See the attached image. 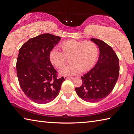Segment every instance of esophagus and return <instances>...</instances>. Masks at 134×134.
I'll return each instance as SVG.
<instances>
[{
    "label": "esophagus",
    "mask_w": 134,
    "mask_h": 134,
    "mask_svg": "<svg viewBox=\"0 0 134 134\" xmlns=\"http://www.w3.org/2000/svg\"><path fill=\"white\" fill-rule=\"evenodd\" d=\"M64 78L65 79H74V77H69V76H64Z\"/></svg>",
    "instance_id": "esophagus-1"
}]
</instances>
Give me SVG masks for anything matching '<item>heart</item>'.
I'll list each match as a JSON object with an SVG mask.
<instances>
[{
	"label": "heart",
	"instance_id": "1",
	"mask_svg": "<svg viewBox=\"0 0 134 134\" xmlns=\"http://www.w3.org/2000/svg\"><path fill=\"white\" fill-rule=\"evenodd\" d=\"M61 52L52 50L49 53L51 64L58 69H61L69 58L70 64L60 70L62 75H72L80 72H85L90 70L94 64L98 55V47L91 41H77L70 40L59 45Z\"/></svg>",
	"mask_w": 134,
	"mask_h": 134
}]
</instances>
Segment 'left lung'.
Here are the masks:
<instances>
[{
  "instance_id": "obj_1",
  "label": "left lung",
  "mask_w": 134,
  "mask_h": 134,
  "mask_svg": "<svg viewBox=\"0 0 134 134\" xmlns=\"http://www.w3.org/2000/svg\"><path fill=\"white\" fill-rule=\"evenodd\" d=\"M99 48L100 55L95 66L81 77L82 85L76 87L78 96L85 102L96 103L112 92L119 76V59L110 45L102 40L91 38Z\"/></svg>"
}]
</instances>
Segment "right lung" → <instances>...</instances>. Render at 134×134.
<instances>
[{
    "instance_id": "1",
    "label": "right lung",
    "mask_w": 134,
    "mask_h": 134,
    "mask_svg": "<svg viewBox=\"0 0 134 134\" xmlns=\"http://www.w3.org/2000/svg\"><path fill=\"white\" fill-rule=\"evenodd\" d=\"M60 37L43 34L22 45L17 59L16 70L20 87L26 96L38 104L54 100L65 79L57 78V71L49 60V53Z\"/></svg>"
}]
</instances>
